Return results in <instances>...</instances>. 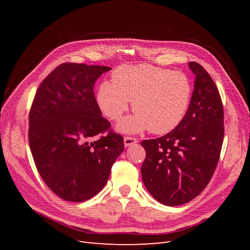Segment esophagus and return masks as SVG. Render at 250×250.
Listing matches in <instances>:
<instances>
[{
    "label": "esophagus",
    "instance_id": "esophagus-1",
    "mask_svg": "<svg viewBox=\"0 0 250 250\" xmlns=\"http://www.w3.org/2000/svg\"><path fill=\"white\" fill-rule=\"evenodd\" d=\"M138 143V140L135 138H132V137H125L124 138V145L125 147H128V146H131L133 145V144Z\"/></svg>",
    "mask_w": 250,
    "mask_h": 250
}]
</instances>
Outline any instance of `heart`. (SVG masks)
Listing matches in <instances>:
<instances>
[{"mask_svg":"<svg viewBox=\"0 0 250 250\" xmlns=\"http://www.w3.org/2000/svg\"><path fill=\"white\" fill-rule=\"evenodd\" d=\"M112 82L103 81L97 94L101 111L118 121L132 101L134 115L125 118L118 129L126 133L149 130L164 134L184 120L190 106L192 83L186 74L150 64L121 65Z\"/></svg>","mask_w":250,"mask_h":250,"instance_id":"heart-1","label":"heart"}]
</instances>
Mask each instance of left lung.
Wrapping results in <instances>:
<instances>
[{
  "mask_svg": "<svg viewBox=\"0 0 250 250\" xmlns=\"http://www.w3.org/2000/svg\"><path fill=\"white\" fill-rule=\"evenodd\" d=\"M196 76L190 106L180 124L164 137L145 140L141 172L148 192L165 206L176 207L198 196L213 176L224 135L220 94L209 74L188 62Z\"/></svg>",
  "mask_w": 250,
  "mask_h": 250,
  "instance_id": "1",
  "label": "left lung"
}]
</instances>
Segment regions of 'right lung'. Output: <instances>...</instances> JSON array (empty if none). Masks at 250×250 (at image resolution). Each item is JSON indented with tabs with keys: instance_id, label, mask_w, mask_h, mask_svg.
<instances>
[{
	"instance_id": "add662e5",
	"label": "right lung",
	"mask_w": 250,
	"mask_h": 250,
	"mask_svg": "<svg viewBox=\"0 0 250 250\" xmlns=\"http://www.w3.org/2000/svg\"><path fill=\"white\" fill-rule=\"evenodd\" d=\"M110 67L66 62L41 83L29 112V145L50 190L72 202L90 199L106 185L123 152V137L110 130L94 94ZM106 131L107 136H100Z\"/></svg>"
}]
</instances>
